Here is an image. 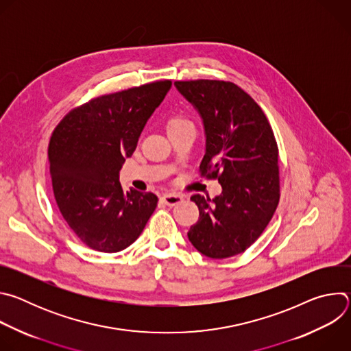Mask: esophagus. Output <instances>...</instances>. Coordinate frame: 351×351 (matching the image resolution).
Segmentation results:
<instances>
[{"label": "esophagus", "instance_id": "34e87169", "mask_svg": "<svg viewBox=\"0 0 351 351\" xmlns=\"http://www.w3.org/2000/svg\"><path fill=\"white\" fill-rule=\"evenodd\" d=\"M161 202L164 204H167L168 207H173V206H176V204L183 202V195L176 194V193H167V194H164L161 197Z\"/></svg>", "mask_w": 351, "mask_h": 351}]
</instances>
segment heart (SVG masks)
Segmentation results:
<instances>
[{"instance_id": "heart-1", "label": "heart", "mask_w": 351, "mask_h": 351, "mask_svg": "<svg viewBox=\"0 0 351 351\" xmlns=\"http://www.w3.org/2000/svg\"><path fill=\"white\" fill-rule=\"evenodd\" d=\"M189 125H193L187 118L182 117V115H175L169 119L168 122V130H173V129H179V128H184V126H189Z\"/></svg>"}]
</instances>
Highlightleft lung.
<instances>
[{"instance_id": "8db88e82", "label": "left lung", "mask_w": 351, "mask_h": 351, "mask_svg": "<svg viewBox=\"0 0 351 351\" xmlns=\"http://www.w3.org/2000/svg\"><path fill=\"white\" fill-rule=\"evenodd\" d=\"M206 130L202 176L218 179L215 198L194 194L199 211L187 237L210 258H229L252 245L274 217L280 197L278 144L260 106L223 80L175 82Z\"/></svg>"}]
</instances>
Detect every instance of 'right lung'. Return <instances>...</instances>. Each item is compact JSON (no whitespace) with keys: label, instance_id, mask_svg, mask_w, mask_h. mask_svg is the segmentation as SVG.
I'll use <instances>...</instances> for the list:
<instances>
[{"label":"right lung","instance_id":"right-lung-1","mask_svg":"<svg viewBox=\"0 0 351 351\" xmlns=\"http://www.w3.org/2000/svg\"><path fill=\"white\" fill-rule=\"evenodd\" d=\"M172 86L160 80L99 95L72 110L48 144L49 173L61 215L87 247L118 253L143 232L158 197L123 191L119 171Z\"/></svg>","mask_w":351,"mask_h":351}]
</instances>
